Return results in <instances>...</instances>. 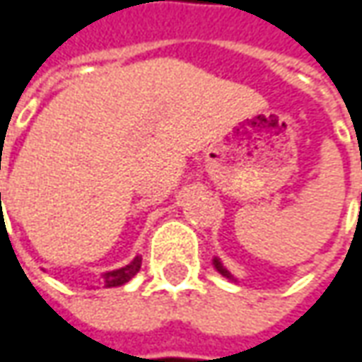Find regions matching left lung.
<instances>
[{
    "label": "left lung",
    "instance_id": "1",
    "mask_svg": "<svg viewBox=\"0 0 362 362\" xmlns=\"http://www.w3.org/2000/svg\"><path fill=\"white\" fill-rule=\"evenodd\" d=\"M212 263H214V269H216V272H218V274H221V275H225V277H227V279H233V281H237V279H235V277H233V275H230V272H228L227 267H225V265H223V263H221V259H218V257H214V259H212Z\"/></svg>",
    "mask_w": 362,
    "mask_h": 362
}]
</instances>
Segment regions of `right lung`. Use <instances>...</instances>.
I'll return each mask as SVG.
<instances>
[{"mask_svg": "<svg viewBox=\"0 0 362 362\" xmlns=\"http://www.w3.org/2000/svg\"><path fill=\"white\" fill-rule=\"evenodd\" d=\"M139 267H141V257L137 255L129 265H125V267H121V269H113V272H107V274H103V279H105V288H117V286H123V284H127L132 277H134L137 272H139Z\"/></svg>", "mask_w": 362, "mask_h": 362, "instance_id": "right-lung-1", "label": "right lung"}]
</instances>
